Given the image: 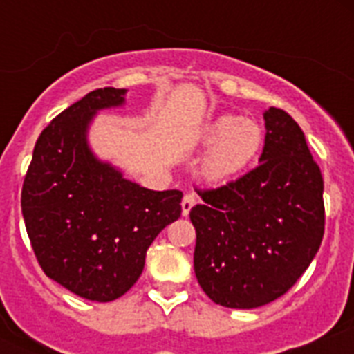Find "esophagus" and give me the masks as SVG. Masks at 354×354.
I'll list each match as a JSON object with an SVG mask.
<instances>
[{"mask_svg": "<svg viewBox=\"0 0 354 354\" xmlns=\"http://www.w3.org/2000/svg\"><path fill=\"white\" fill-rule=\"evenodd\" d=\"M194 204H196V196H194L193 193L185 194V196H183V200H182V215L187 216L189 211L193 209Z\"/></svg>", "mask_w": 354, "mask_h": 354, "instance_id": "obj_1", "label": "esophagus"}]
</instances>
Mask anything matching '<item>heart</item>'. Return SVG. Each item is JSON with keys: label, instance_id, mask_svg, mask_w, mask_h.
Here are the masks:
<instances>
[{"label": "heart", "instance_id": "b5f03b06", "mask_svg": "<svg viewBox=\"0 0 354 354\" xmlns=\"http://www.w3.org/2000/svg\"><path fill=\"white\" fill-rule=\"evenodd\" d=\"M202 143L211 147L202 172L209 182L224 183L246 171L263 145V130L253 119L221 115L207 122Z\"/></svg>", "mask_w": 354, "mask_h": 354}]
</instances>
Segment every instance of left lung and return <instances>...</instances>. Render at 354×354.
Masks as SVG:
<instances>
[{"mask_svg": "<svg viewBox=\"0 0 354 354\" xmlns=\"http://www.w3.org/2000/svg\"><path fill=\"white\" fill-rule=\"evenodd\" d=\"M255 169L216 189H198L194 274L222 307L257 308L290 290L318 253L325 230L324 178L305 133L279 108L264 112Z\"/></svg>", "mask_w": 354, "mask_h": 354, "instance_id": "8db88e82", "label": "left lung"}]
</instances>
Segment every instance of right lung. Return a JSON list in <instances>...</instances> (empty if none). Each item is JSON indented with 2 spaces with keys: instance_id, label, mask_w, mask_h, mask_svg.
Masks as SVG:
<instances>
[{
  "instance_id": "add662e5",
  "label": "right lung",
  "mask_w": 354,
  "mask_h": 354,
  "mask_svg": "<svg viewBox=\"0 0 354 354\" xmlns=\"http://www.w3.org/2000/svg\"><path fill=\"white\" fill-rule=\"evenodd\" d=\"M127 90L101 88L53 119L35 145L21 213L47 277L90 301L121 297L143 272L147 250L182 215V191H150L97 160L88 127L121 106Z\"/></svg>"
}]
</instances>
